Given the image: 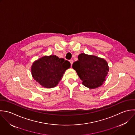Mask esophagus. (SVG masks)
I'll return each mask as SVG.
<instances>
[{
    "label": "esophagus",
    "mask_w": 135,
    "mask_h": 135,
    "mask_svg": "<svg viewBox=\"0 0 135 135\" xmlns=\"http://www.w3.org/2000/svg\"><path fill=\"white\" fill-rule=\"evenodd\" d=\"M69 62H70V64H71V66H72V65H73V60H71H71H69Z\"/></svg>",
    "instance_id": "34e87169"
}]
</instances>
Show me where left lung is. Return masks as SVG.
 Here are the masks:
<instances>
[{"label": "left lung", "instance_id": "1", "mask_svg": "<svg viewBox=\"0 0 135 135\" xmlns=\"http://www.w3.org/2000/svg\"><path fill=\"white\" fill-rule=\"evenodd\" d=\"M78 59V60L74 62L72 67L83 81V84L91 89L102 86L109 71L106 61L84 53L80 54Z\"/></svg>", "mask_w": 135, "mask_h": 135}]
</instances>
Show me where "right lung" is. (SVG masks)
Here are the masks:
<instances>
[{
    "label": "right lung",
    "mask_w": 135,
    "mask_h": 135,
    "mask_svg": "<svg viewBox=\"0 0 135 135\" xmlns=\"http://www.w3.org/2000/svg\"><path fill=\"white\" fill-rule=\"evenodd\" d=\"M70 63L56 55L44 56L34 62L31 67L33 78L46 88H52L57 85Z\"/></svg>",
    "instance_id": "add662e5"
}]
</instances>
